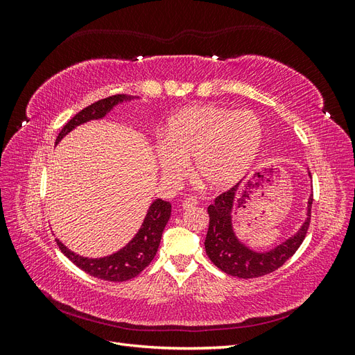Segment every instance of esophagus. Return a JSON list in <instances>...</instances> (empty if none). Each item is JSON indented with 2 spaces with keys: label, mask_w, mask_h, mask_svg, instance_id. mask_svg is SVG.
<instances>
[{
  "label": "esophagus",
  "mask_w": 355,
  "mask_h": 355,
  "mask_svg": "<svg viewBox=\"0 0 355 355\" xmlns=\"http://www.w3.org/2000/svg\"><path fill=\"white\" fill-rule=\"evenodd\" d=\"M198 204V200L196 197H187L184 200V202H182V206H184V209H189V207H194Z\"/></svg>",
  "instance_id": "34e87169"
}]
</instances>
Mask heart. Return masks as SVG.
<instances>
[{"mask_svg": "<svg viewBox=\"0 0 355 355\" xmlns=\"http://www.w3.org/2000/svg\"><path fill=\"white\" fill-rule=\"evenodd\" d=\"M261 118L252 111L198 105L180 111L163 128L155 157L163 175L179 179L194 159L198 179L211 188H227L249 168L262 142Z\"/></svg>", "mask_w": 355, "mask_h": 355, "instance_id": "b5f03b06", "label": "heart"}]
</instances>
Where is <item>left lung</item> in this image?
Listing matches in <instances>:
<instances>
[{"instance_id": "obj_1", "label": "left lung", "mask_w": 355, "mask_h": 355, "mask_svg": "<svg viewBox=\"0 0 355 355\" xmlns=\"http://www.w3.org/2000/svg\"><path fill=\"white\" fill-rule=\"evenodd\" d=\"M256 176L262 178L259 173ZM249 187H252L250 179L244 182L243 188L235 185L231 189L222 192L220 196L214 198V202L207 207L210 220L206 241H204L206 253L220 271L239 278H257L271 274L283 266L296 253L300 244L305 240L311 222V204H313V197H309L308 218L296 235L282 243L271 252L256 253L247 249L244 244L237 240L232 231L231 222V211L235 197H237L235 206L239 207L244 201Z\"/></svg>"}]
</instances>
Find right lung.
<instances>
[{"instance_id":"obj_1","label":"right lung","mask_w":355,"mask_h":355,"mask_svg":"<svg viewBox=\"0 0 355 355\" xmlns=\"http://www.w3.org/2000/svg\"><path fill=\"white\" fill-rule=\"evenodd\" d=\"M128 99H132V96L115 94L92 103L87 108L80 111L77 115H73L71 120L62 127L60 133L58 135L56 144L63 136L68 135L73 127L90 120H99V118L106 115V112H110L116 103ZM170 211V202L164 200H155L151 204V207H149L146 218L142 223L141 230L136 234V237L125 247H123L120 252H116L111 256L101 257V259H89V257L75 254L73 252L67 249L59 240L56 241L62 253L65 254L72 263L77 265L80 270L87 272L89 275L101 278V280L105 282H127L141 274L145 268L153 262L154 256L158 250L161 235H163L166 223L168 222Z\"/></svg>"}]
</instances>
